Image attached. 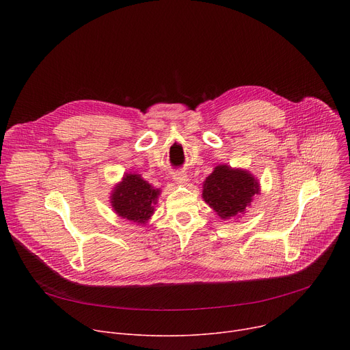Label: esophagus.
Segmentation results:
<instances>
[{
  "label": "esophagus",
  "instance_id": "obj_1",
  "mask_svg": "<svg viewBox=\"0 0 350 350\" xmlns=\"http://www.w3.org/2000/svg\"><path fill=\"white\" fill-rule=\"evenodd\" d=\"M173 178H174L176 183H178V185H185V183L189 180V177H187L186 173H176V174L173 176Z\"/></svg>",
  "mask_w": 350,
  "mask_h": 350
}]
</instances>
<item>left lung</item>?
<instances>
[{
	"label": "left lung",
	"instance_id": "8db88e82",
	"mask_svg": "<svg viewBox=\"0 0 350 350\" xmlns=\"http://www.w3.org/2000/svg\"><path fill=\"white\" fill-rule=\"evenodd\" d=\"M203 198L221 218H231L244 213L252 196L258 194V183L244 170L218 165L206 178Z\"/></svg>",
	"mask_w": 350,
	"mask_h": 350
}]
</instances>
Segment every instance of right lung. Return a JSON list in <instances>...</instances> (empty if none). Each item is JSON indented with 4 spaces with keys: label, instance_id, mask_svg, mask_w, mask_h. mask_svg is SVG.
Listing matches in <instances>:
<instances>
[{
    "label": "right lung",
    "instance_id": "1",
    "mask_svg": "<svg viewBox=\"0 0 350 350\" xmlns=\"http://www.w3.org/2000/svg\"><path fill=\"white\" fill-rule=\"evenodd\" d=\"M159 193L139 174H126L112 194V207L119 217L144 224L154 211Z\"/></svg>",
    "mask_w": 350,
    "mask_h": 350
}]
</instances>
